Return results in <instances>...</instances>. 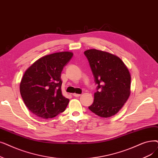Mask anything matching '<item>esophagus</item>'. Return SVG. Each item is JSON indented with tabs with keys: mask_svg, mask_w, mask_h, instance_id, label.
Instances as JSON below:
<instances>
[{
	"mask_svg": "<svg viewBox=\"0 0 158 158\" xmlns=\"http://www.w3.org/2000/svg\"><path fill=\"white\" fill-rule=\"evenodd\" d=\"M73 95L74 96V97H75V98H79V96H81V94H73Z\"/></svg>",
	"mask_w": 158,
	"mask_h": 158,
	"instance_id": "1",
	"label": "esophagus"
}]
</instances>
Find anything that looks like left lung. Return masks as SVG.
<instances>
[{
    "mask_svg": "<svg viewBox=\"0 0 158 158\" xmlns=\"http://www.w3.org/2000/svg\"><path fill=\"white\" fill-rule=\"evenodd\" d=\"M84 53L98 85L94 102L88 108L100 117H112L130 96L129 71L122 60L112 53L95 49L86 50Z\"/></svg>",
    "mask_w": 158,
    "mask_h": 158,
    "instance_id": "left-lung-1",
    "label": "left lung"
}]
</instances>
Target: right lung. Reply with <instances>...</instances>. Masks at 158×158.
<instances>
[{"mask_svg":"<svg viewBox=\"0 0 158 158\" xmlns=\"http://www.w3.org/2000/svg\"><path fill=\"white\" fill-rule=\"evenodd\" d=\"M73 53L62 52L44 56L25 72L20 92L26 106L37 117L48 119L64 111L69 99L62 95L61 72Z\"/></svg>","mask_w":158,"mask_h":158,"instance_id":"right-lung-1","label":"right lung"}]
</instances>
